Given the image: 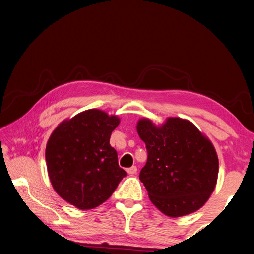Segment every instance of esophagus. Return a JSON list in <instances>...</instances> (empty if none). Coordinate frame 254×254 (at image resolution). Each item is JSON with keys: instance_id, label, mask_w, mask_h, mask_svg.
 Segmentation results:
<instances>
[{"instance_id": "34e87169", "label": "esophagus", "mask_w": 254, "mask_h": 254, "mask_svg": "<svg viewBox=\"0 0 254 254\" xmlns=\"http://www.w3.org/2000/svg\"><path fill=\"white\" fill-rule=\"evenodd\" d=\"M126 171H127V173H128V174L132 175V174H135V173H136V171H138V168H136L135 166H132V167L128 168Z\"/></svg>"}]
</instances>
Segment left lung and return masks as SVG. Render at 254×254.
I'll return each mask as SVG.
<instances>
[{
    "instance_id": "obj_1",
    "label": "left lung",
    "mask_w": 254,
    "mask_h": 254,
    "mask_svg": "<svg viewBox=\"0 0 254 254\" xmlns=\"http://www.w3.org/2000/svg\"><path fill=\"white\" fill-rule=\"evenodd\" d=\"M136 131L147 149L140 181L150 202L172 218L200 209L215 190L219 172L210 140L181 118H168L160 126L140 119Z\"/></svg>"
}]
</instances>
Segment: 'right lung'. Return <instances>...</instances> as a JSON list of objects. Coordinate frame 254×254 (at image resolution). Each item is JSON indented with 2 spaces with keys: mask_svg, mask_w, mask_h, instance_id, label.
I'll list each match as a JSON object with an SVG mask.
<instances>
[{
  "mask_svg": "<svg viewBox=\"0 0 254 254\" xmlns=\"http://www.w3.org/2000/svg\"><path fill=\"white\" fill-rule=\"evenodd\" d=\"M120 119L90 109L63 121L46 146L48 175L56 192L79 209L99 206L126 176L110 136Z\"/></svg>",
  "mask_w": 254,
  "mask_h": 254,
  "instance_id": "right-lung-1",
  "label": "right lung"
}]
</instances>
